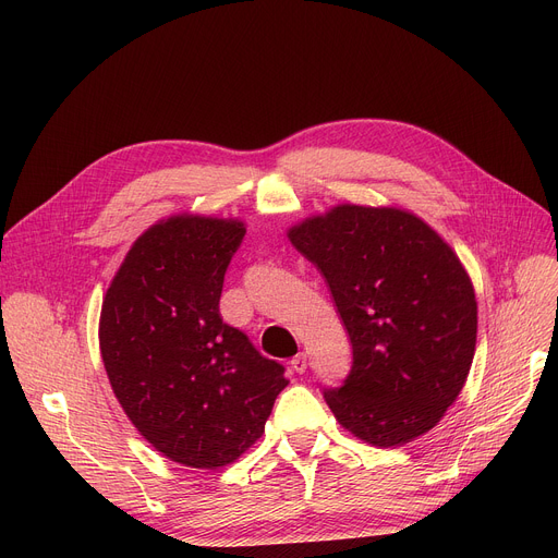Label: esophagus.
Returning a JSON list of instances; mask_svg holds the SVG:
<instances>
[{
	"label": "esophagus",
	"instance_id": "1",
	"mask_svg": "<svg viewBox=\"0 0 558 558\" xmlns=\"http://www.w3.org/2000/svg\"><path fill=\"white\" fill-rule=\"evenodd\" d=\"M290 364H292V371H294V373H299V375L306 373V368H308V360H306V355H304V353H299Z\"/></svg>",
	"mask_w": 558,
	"mask_h": 558
}]
</instances>
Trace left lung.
<instances>
[{
	"mask_svg": "<svg viewBox=\"0 0 558 558\" xmlns=\"http://www.w3.org/2000/svg\"><path fill=\"white\" fill-rule=\"evenodd\" d=\"M288 239L322 270L353 344L344 387L324 391L337 422L373 447L432 432L476 351V292L458 254L407 209L353 203Z\"/></svg>",
	"mask_w": 558,
	"mask_h": 558,
	"instance_id": "1",
	"label": "left lung"
}]
</instances>
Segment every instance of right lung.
<instances>
[{"mask_svg":"<svg viewBox=\"0 0 558 558\" xmlns=\"http://www.w3.org/2000/svg\"><path fill=\"white\" fill-rule=\"evenodd\" d=\"M243 234L239 219H162L134 241L102 299L100 353L120 407L156 451L194 469L245 453L288 387L283 366L219 313Z\"/></svg>","mask_w":558,"mask_h":558,"instance_id":"1","label":"right lung"}]
</instances>
